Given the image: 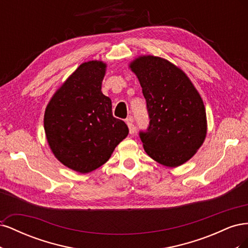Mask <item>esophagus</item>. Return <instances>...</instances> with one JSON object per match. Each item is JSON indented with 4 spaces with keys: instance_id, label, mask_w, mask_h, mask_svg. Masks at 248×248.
Returning a JSON list of instances; mask_svg holds the SVG:
<instances>
[{
    "instance_id": "34e87169",
    "label": "esophagus",
    "mask_w": 248,
    "mask_h": 248,
    "mask_svg": "<svg viewBox=\"0 0 248 248\" xmlns=\"http://www.w3.org/2000/svg\"><path fill=\"white\" fill-rule=\"evenodd\" d=\"M125 122H126L127 126H128V128H129V133L130 134L134 133V131H136V127H134V125H133V118L131 116L128 117L126 119Z\"/></svg>"
}]
</instances>
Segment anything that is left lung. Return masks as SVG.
<instances>
[{
  "mask_svg": "<svg viewBox=\"0 0 248 248\" xmlns=\"http://www.w3.org/2000/svg\"><path fill=\"white\" fill-rule=\"evenodd\" d=\"M147 102L149 125L140 131L146 153L163 166H181L207 132L206 110L186 74L167 60L145 56L130 65Z\"/></svg>",
  "mask_w": 248,
  "mask_h": 248,
  "instance_id": "1",
  "label": "left lung"
}]
</instances>
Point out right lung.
<instances>
[{
  "label": "right lung",
  "mask_w": 248,
  "mask_h": 248,
  "mask_svg": "<svg viewBox=\"0 0 248 248\" xmlns=\"http://www.w3.org/2000/svg\"><path fill=\"white\" fill-rule=\"evenodd\" d=\"M106 64L82 63L47 104L44 130L52 153L64 166L89 172L106 163L128 134L112 116L111 100L101 92Z\"/></svg>",
  "instance_id": "add662e5"
}]
</instances>
